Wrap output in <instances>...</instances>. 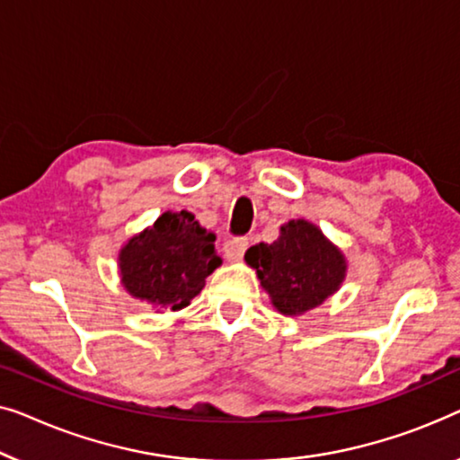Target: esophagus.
<instances>
[{"mask_svg": "<svg viewBox=\"0 0 460 460\" xmlns=\"http://www.w3.org/2000/svg\"><path fill=\"white\" fill-rule=\"evenodd\" d=\"M250 239L248 237H231L225 242V254H227L231 261H242L245 250H248Z\"/></svg>", "mask_w": 460, "mask_h": 460, "instance_id": "1", "label": "esophagus"}]
</instances>
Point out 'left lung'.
Returning a JSON list of instances; mask_svg holds the SVG:
<instances>
[{"label":"left lung","instance_id":"left-lung-1","mask_svg":"<svg viewBox=\"0 0 460 460\" xmlns=\"http://www.w3.org/2000/svg\"><path fill=\"white\" fill-rule=\"evenodd\" d=\"M262 288L283 314H302L319 306L340 288L346 273L344 256L306 221H289L273 243H258L245 252Z\"/></svg>","mask_w":460,"mask_h":460}]
</instances>
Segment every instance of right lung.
<instances>
[{
    "mask_svg": "<svg viewBox=\"0 0 460 460\" xmlns=\"http://www.w3.org/2000/svg\"><path fill=\"white\" fill-rule=\"evenodd\" d=\"M215 239L190 212H164L152 229L122 248V283L139 300L183 308L221 264Z\"/></svg>",
    "mask_w": 460,
    "mask_h": 460,
    "instance_id": "right-lung-1",
    "label": "right lung"
}]
</instances>
